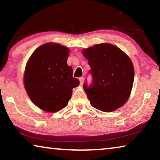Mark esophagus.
I'll list each match as a JSON object with an SVG mask.
<instances>
[{"label": "esophagus", "mask_w": 160, "mask_h": 160, "mask_svg": "<svg viewBox=\"0 0 160 160\" xmlns=\"http://www.w3.org/2000/svg\"><path fill=\"white\" fill-rule=\"evenodd\" d=\"M80 80V85H82L83 84V82H84V78L83 77H81L79 78Z\"/></svg>", "instance_id": "esophagus-1"}]
</instances>
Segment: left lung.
Wrapping results in <instances>:
<instances>
[{"instance_id": "8db88e82", "label": "left lung", "mask_w": 160, "mask_h": 160, "mask_svg": "<svg viewBox=\"0 0 160 160\" xmlns=\"http://www.w3.org/2000/svg\"><path fill=\"white\" fill-rule=\"evenodd\" d=\"M92 82L83 85L93 107L111 112L123 106L128 99L134 80L132 61L122 50L108 43L85 48Z\"/></svg>"}]
</instances>
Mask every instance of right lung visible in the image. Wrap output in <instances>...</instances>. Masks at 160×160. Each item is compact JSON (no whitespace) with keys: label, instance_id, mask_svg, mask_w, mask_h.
<instances>
[{"label":"right lung","instance_id":"obj_1","mask_svg":"<svg viewBox=\"0 0 160 160\" xmlns=\"http://www.w3.org/2000/svg\"><path fill=\"white\" fill-rule=\"evenodd\" d=\"M70 50L58 44L38 47L28 61L24 75L27 93L39 109L56 112L67 106L72 89L80 84L67 64Z\"/></svg>","mask_w":160,"mask_h":160}]
</instances>
